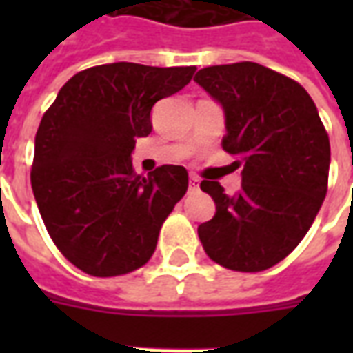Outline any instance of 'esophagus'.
<instances>
[{
	"label": "esophagus",
	"instance_id": "esophagus-1",
	"mask_svg": "<svg viewBox=\"0 0 353 353\" xmlns=\"http://www.w3.org/2000/svg\"><path fill=\"white\" fill-rule=\"evenodd\" d=\"M199 187H200V179L191 174V176H189V189H191V191H196Z\"/></svg>",
	"mask_w": 353,
	"mask_h": 353
}]
</instances>
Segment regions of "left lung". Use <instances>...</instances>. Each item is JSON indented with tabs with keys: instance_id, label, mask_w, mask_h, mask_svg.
<instances>
[{
	"instance_id": "8db88e82",
	"label": "left lung",
	"mask_w": 353,
	"mask_h": 353,
	"mask_svg": "<svg viewBox=\"0 0 353 353\" xmlns=\"http://www.w3.org/2000/svg\"><path fill=\"white\" fill-rule=\"evenodd\" d=\"M194 81L223 108V149L238 154L242 189L200 183L215 215L199 227L210 259L261 272L295 250L327 194L331 145L316 103L296 81L255 62L210 65Z\"/></svg>"
}]
</instances>
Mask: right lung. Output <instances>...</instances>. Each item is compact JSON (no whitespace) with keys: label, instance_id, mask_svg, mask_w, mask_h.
<instances>
[{"label":"right lung","instance_id":"1","mask_svg":"<svg viewBox=\"0 0 353 353\" xmlns=\"http://www.w3.org/2000/svg\"><path fill=\"white\" fill-rule=\"evenodd\" d=\"M194 65L115 62L73 75L35 134L32 189L52 242L72 265L98 278L143 266L189 176L164 164L132 168L136 138L153 130L151 109L189 85Z\"/></svg>","mask_w":353,"mask_h":353}]
</instances>
